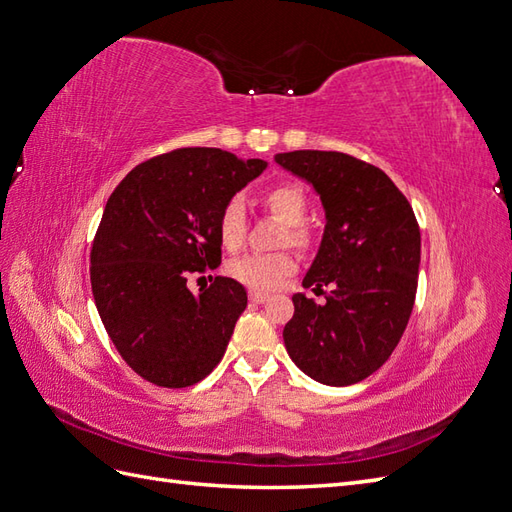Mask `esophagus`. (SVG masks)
I'll return each instance as SVG.
<instances>
[{
	"instance_id": "34e87169",
	"label": "esophagus",
	"mask_w": 512,
	"mask_h": 512,
	"mask_svg": "<svg viewBox=\"0 0 512 512\" xmlns=\"http://www.w3.org/2000/svg\"><path fill=\"white\" fill-rule=\"evenodd\" d=\"M248 299H251L253 303H266L270 299V294L261 292V290H251V292H248Z\"/></svg>"
}]
</instances>
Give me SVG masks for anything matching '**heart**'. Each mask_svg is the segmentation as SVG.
<instances>
[{
	"label": "heart",
	"mask_w": 512,
	"mask_h": 512,
	"mask_svg": "<svg viewBox=\"0 0 512 512\" xmlns=\"http://www.w3.org/2000/svg\"><path fill=\"white\" fill-rule=\"evenodd\" d=\"M261 205L268 213L285 224L279 244H290L301 248L312 246V231L303 222L307 216V198L305 192L294 183H277L261 194ZM218 235L224 248L235 251L240 248L246 235V216L240 198H231L224 202L218 216ZM296 270V257L288 251L270 253V255H244L229 264L231 277L248 285L253 290H272L290 277Z\"/></svg>",
	"instance_id": "1"
}]
</instances>
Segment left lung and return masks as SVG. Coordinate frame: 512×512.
<instances>
[{
  "label": "left lung",
  "mask_w": 512,
  "mask_h": 512,
  "mask_svg": "<svg viewBox=\"0 0 512 512\" xmlns=\"http://www.w3.org/2000/svg\"><path fill=\"white\" fill-rule=\"evenodd\" d=\"M275 161L305 178L325 207V233L283 327L292 362L327 386H351L395 351L412 314L421 264V231L408 198L375 165L344 152L294 150Z\"/></svg>",
  "instance_id": "1"
}]
</instances>
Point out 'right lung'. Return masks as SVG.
I'll return each mask as SVG.
<instances>
[{
	"mask_svg": "<svg viewBox=\"0 0 512 512\" xmlns=\"http://www.w3.org/2000/svg\"><path fill=\"white\" fill-rule=\"evenodd\" d=\"M266 161L178 148L139 163L106 200L91 246V290L106 334L146 382L187 388L222 360L246 290L229 277L192 294L194 272L220 266L218 216Z\"/></svg>",
	"mask_w": 512,
	"mask_h": 512,
	"instance_id": "1",
	"label": "right lung"
}]
</instances>
